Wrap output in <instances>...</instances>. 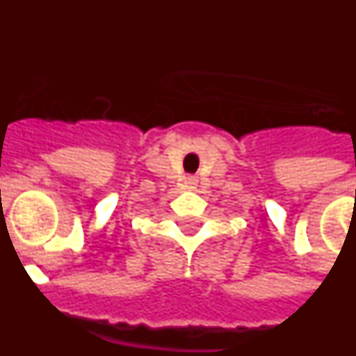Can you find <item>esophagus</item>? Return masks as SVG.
<instances>
[{"instance_id":"1","label":"esophagus","mask_w":356,"mask_h":356,"mask_svg":"<svg viewBox=\"0 0 356 356\" xmlns=\"http://www.w3.org/2000/svg\"><path fill=\"white\" fill-rule=\"evenodd\" d=\"M184 184L187 188H194V185L197 184V178L196 176H187V178L184 180Z\"/></svg>"}]
</instances>
